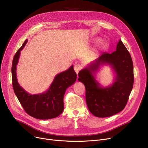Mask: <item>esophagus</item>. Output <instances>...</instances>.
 Returning <instances> with one entry per match:
<instances>
[{"mask_svg": "<svg viewBox=\"0 0 148 148\" xmlns=\"http://www.w3.org/2000/svg\"><path fill=\"white\" fill-rule=\"evenodd\" d=\"M74 70L75 73H77V74H78L79 72L80 71L81 69H82V65L80 64H76L75 66H74Z\"/></svg>", "mask_w": 148, "mask_h": 148, "instance_id": "esophagus-1", "label": "esophagus"}]
</instances>
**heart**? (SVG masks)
Masks as SVG:
<instances>
[{
  "label": "heart",
  "instance_id": "b5f03b06",
  "mask_svg": "<svg viewBox=\"0 0 148 148\" xmlns=\"http://www.w3.org/2000/svg\"><path fill=\"white\" fill-rule=\"evenodd\" d=\"M107 46V44L105 41H101L98 44V47L100 49H104Z\"/></svg>",
  "mask_w": 148,
  "mask_h": 148
}]
</instances>
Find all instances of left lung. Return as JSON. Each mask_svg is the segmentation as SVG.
<instances>
[{
	"mask_svg": "<svg viewBox=\"0 0 148 148\" xmlns=\"http://www.w3.org/2000/svg\"><path fill=\"white\" fill-rule=\"evenodd\" d=\"M109 64L115 71V78L110 87H102L95 79L100 66ZM78 80L86 88V101L92 114L106 118L121 112L125 108L134 83L133 64L130 53L120 40L116 51L103 53L79 73Z\"/></svg>",
	"mask_w": 148,
	"mask_h": 148,
	"instance_id": "left-lung-1",
	"label": "left lung"
}]
</instances>
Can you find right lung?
<instances>
[{
    "label": "right lung",
    "instance_id": "1",
    "mask_svg": "<svg viewBox=\"0 0 148 148\" xmlns=\"http://www.w3.org/2000/svg\"><path fill=\"white\" fill-rule=\"evenodd\" d=\"M27 42L26 39L15 53L12 60L11 70L14 93L25 112L33 118L38 119L56 118L64 110V97L66 89L73 84L77 79L73 65L66 71L57 74L47 91L40 94H29L20 86L16 74L20 51Z\"/></svg>",
    "mask_w": 148,
    "mask_h": 148
}]
</instances>
